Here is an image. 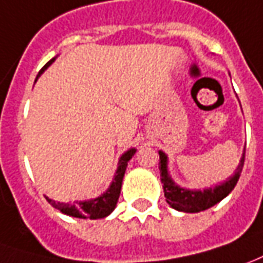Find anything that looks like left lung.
Returning a JSON list of instances; mask_svg holds the SVG:
<instances>
[{
  "mask_svg": "<svg viewBox=\"0 0 263 263\" xmlns=\"http://www.w3.org/2000/svg\"><path fill=\"white\" fill-rule=\"evenodd\" d=\"M243 162H245V152L240 158V162L235 174L228 181L221 185H216L215 188L203 189V191H189V189L179 188L171 179L168 175V170H166V155L162 151H159V172H161V182L163 183V194H165L166 202L176 211H182L188 214L201 212L214 206L232 192V189L235 188V185L239 179Z\"/></svg>",
  "mask_w": 263,
  "mask_h": 263,
  "instance_id": "8db88e82",
  "label": "left lung"
}]
</instances>
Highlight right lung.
Listing matches in <instances>:
<instances>
[{
    "label": "right lung",
    "instance_id": "add662e5",
    "mask_svg": "<svg viewBox=\"0 0 263 263\" xmlns=\"http://www.w3.org/2000/svg\"><path fill=\"white\" fill-rule=\"evenodd\" d=\"M52 62H54V58L42 67L41 71L36 75V78H38V77H40ZM134 154H135V149L132 148V149L126 151L125 154L121 157L118 170H117V174L114 176L112 183H111V186L108 188V191H106L104 195L98 196V198H95V199H91V201L74 202V203L55 202L45 196L47 201H48L55 209L61 211L62 214L74 216V218H82V219H100V218H105V216H108V215L111 214L114 211V208L117 206L119 194H121V186H122V179H124V175H125L126 165H128V161L134 157Z\"/></svg>",
    "mask_w": 263,
    "mask_h": 263
}]
</instances>
